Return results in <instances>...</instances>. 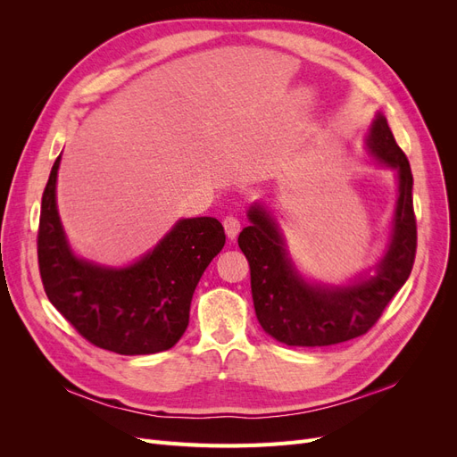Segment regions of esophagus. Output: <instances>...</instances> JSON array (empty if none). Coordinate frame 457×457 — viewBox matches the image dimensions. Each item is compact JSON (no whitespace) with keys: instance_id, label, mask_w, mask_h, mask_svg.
<instances>
[{"instance_id":"esophagus-1","label":"esophagus","mask_w":457,"mask_h":457,"mask_svg":"<svg viewBox=\"0 0 457 457\" xmlns=\"http://www.w3.org/2000/svg\"><path fill=\"white\" fill-rule=\"evenodd\" d=\"M223 227H225L227 237L230 240H234V238L238 237V232H240V219L234 217V215H227L225 220H223Z\"/></svg>"}]
</instances>
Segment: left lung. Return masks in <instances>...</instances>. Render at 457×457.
Returning a JSON list of instances; mask_svg holds the SVG:
<instances>
[{
  "mask_svg": "<svg viewBox=\"0 0 457 457\" xmlns=\"http://www.w3.org/2000/svg\"><path fill=\"white\" fill-rule=\"evenodd\" d=\"M366 146L371 158L395 170L398 177L391 240L371 276L349 286L307 282L286 252L278 223L261 205L252 207V225L238 237L240 250L250 262L257 320L269 336L289 347H328L364 336L411 272L418 245L413 177L383 114L371 121Z\"/></svg>",
  "mask_w": 457,
  "mask_h": 457,
  "instance_id": "left-lung-1",
  "label": "left lung"
}]
</instances>
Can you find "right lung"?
I'll list each match as a JSON object with an SVG mask.
<instances>
[{"label": "right lung", "instance_id": "obj_1", "mask_svg": "<svg viewBox=\"0 0 457 457\" xmlns=\"http://www.w3.org/2000/svg\"><path fill=\"white\" fill-rule=\"evenodd\" d=\"M61 156L41 196L37 262L44 289L68 322L95 347L118 354L171 349L188 326L192 294L223 250L225 228L213 217L181 219L154 250L123 269L72 253L54 200Z\"/></svg>", "mask_w": 457, "mask_h": 457}]
</instances>
